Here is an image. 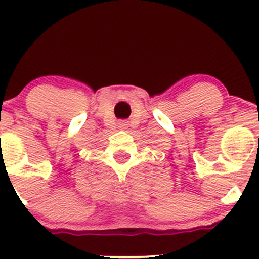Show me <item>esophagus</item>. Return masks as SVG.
<instances>
[{
    "mask_svg": "<svg viewBox=\"0 0 259 259\" xmlns=\"http://www.w3.org/2000/svg\"><path fill=\"white\" fill-rule=\"evenodd\" d=\"M126 122H122V124H121V127H124V129H125V127H126Z\"/></svg>",
    "mask_w": 259,
    "mask_h": 259,
    "instance_id": "obj_1",
    "label": "esophagus"
}]
</instances>
